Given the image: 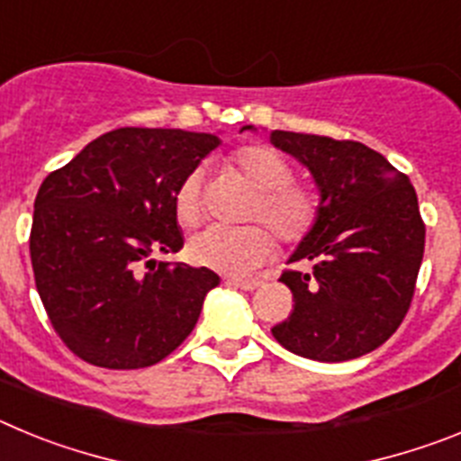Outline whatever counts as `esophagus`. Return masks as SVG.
<instances>
[{"instance_id":"1","label":"esophagus","mask_w":461,"mask_h":461,"mask_svg":"<svg viewBox=\"0 0 461 461\" xmlns=\"http://www.w3.org/2000/svg\"><path fill=\"white\" fill-rule=\"evenodd\" d=\"M228 284H233V286L242 288V291H254V288L260 286L258 279H242V276H226Z\"/></svg>"}]
</instances>
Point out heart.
<instances>
[{
  "label": "heart",
  "mask_w": 461,
  "mask_h": 461,
  "mask_svg": "<svg viewBox=\"0 0 461 461\" xmlns=\"http://www.w3.org/2000/svg\"><path fill=\"white\" fill-rule=\"evenodd\" d=\"M226 173L240 175L254 189L244 219L266 222L286 244L307 240L319 226L323 194L316 185L293 177V166L284 154L263 142L240 145L223 158ZM203 170L194 168L175 189V219L194 228L203 217ZM266 225V226H267ZM265 226V227H266ZM259 223L240 228L212 226L189 240L186 254L195 266L228 275H242L275 254V238Z\"/></svg>",
  "instance_id": "b5f03b06"
}]
</instances>
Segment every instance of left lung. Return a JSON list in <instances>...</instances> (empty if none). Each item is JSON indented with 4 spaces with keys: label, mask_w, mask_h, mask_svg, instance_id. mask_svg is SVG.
I'll use <instances>...</instances> for the list:
<instances>
[{
    "label": "left lung",
    "mask_w": 461,
    "mask_h": 461,
    "mask_svg": "<svg viewBox=\"0 0 461 461\" xmlns=\"http://www.w3.org/2000/svg\"><path fill=\"white\" fill-rule=\"evenodd\" d=\"M272 142L300 158L323 194L319 226L281 275L295 304L272 335L309 360L365 356L394 335L413 303L425 254L413 185L362 142L293 131H275Z\"/></svg>",
    "instance_id": "8db88e82"
}]
</instances>
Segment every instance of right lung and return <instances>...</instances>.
<instances>
[{"label":"right lung","instance_id":"obj_1","mask_svg":"<svg viewBox=\"0 0 461 461\" xmlns=\"http://www.w3.org/2000/svg\"><path fill=\"white\" fill-rule=\"evenodd\" d=\"M219 142L214 133L124 126L43 180L30 233L36 291L80 360L142 369L191 335L221 279L152 256L185 247L175 189Z\"/></svg>","mask_w":461,"mask_h":461}]
</instances>
